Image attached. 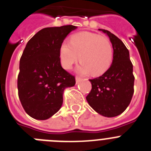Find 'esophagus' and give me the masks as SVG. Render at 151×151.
<instances>
[{"label":"esophagus","mask_w":151,"mask_h":151,"mask_svg":"<svg viewBox=\"0 0 151 151\" xmlns=\"http://www.w3.org/2000/svg\"><path fill=\"white\" fill-rule=\"evenodd\" d=\"M81 81V78H80V77H78V76L76 77V84H78V83L80 82Z\"/></svg>","instance_id":"1"}]
</instances>
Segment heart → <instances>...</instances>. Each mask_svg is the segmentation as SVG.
Segmentation results:
<instances>
[{"mask_svg":"<svg viewBox=\"0 0 151 151\" xmlns=\"http://www.w3.org/2000/svg\"><path fill=\"white\" fill-rule=\"evenodd\" d=\"M81 62L77 67L81 75L92 73L98 76L110 67L113 60V47L106 37L93 33H77L71 36L70 43L63 42L60 47V59L62 66L70 70L78 60Z\"/></svg>","mask_w":151,"mask_h":151,"instance_id":"obj_1","label":"heart"}]
</instances>
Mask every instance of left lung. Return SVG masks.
Returning a JSON list of instances; mask_svg holds the SVG:
<instances>
[{
    "mask_svg": "<svg viewBox=\"0 0 151 151\" xmlns=\"http://www.w3.org/2000/svg\"><path fill=\"white\" fill-rule=\"evenodd\" d=\"M110 39L113 60L109 70L98 78L90 79L92 89L86 99L95 111L107 117H116L126 110L134 93V76L129 52L124 42L104 29Z\"/></svg>",
    "mask_w": 151,
    "mask_h": 151,
    "instance_id": "1",
    "label": "left lung"
}]
</instances>
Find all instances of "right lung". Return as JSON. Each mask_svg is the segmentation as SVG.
Wrapping results in <instances>:
<instances>
[{"instance_id": "add662e5", "label": "right lung", "mask_w": 151, "mask_h": 151, "mask_svg": "<svg viewBox=\"0 0 151 151\" xmlns=\"http://www.w3.org/2000/svg\"><path fill=\"white\" fill-rule=\"evenodd\" d=\"M77 27H45L27 42L19 63V97L29 116L46 120L60 110L63 91L76 84L75 77L62 68L60 47Z\"/></svg>"}]
</instances>
